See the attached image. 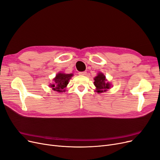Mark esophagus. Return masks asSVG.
<instances>
[{
	"mask_svg": "<svg viewBox=\"0 0 160 160\" xmlns=\"http://www.w3.org/2000/svg\"><path fill=\"white\" fill-rule=\"evenodd\" d=\"M87 72H79V75H86Z\"/></svg>",
	"mask_w": 160,
	"mask_h": 160,
	"instance_id": "esophagus-1",
	"label": "esophagus"
}]
</instances>
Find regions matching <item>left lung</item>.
<instances>
[{"label":"left lung","instance_id":"1","mask_svg":"<svg viewBox=\"0 0 160 160\" xmlns=\"http://www.w3.org/2000/svg\"><path fill=\"white\" fill-rule=\"evenodd\" d=\"M94 84L97 87V92H105L110 88V84L106 81V76L102 73H98V75L94 78Z\"/></svg>","mask_w":160,"mask_h":160}]
</instances>
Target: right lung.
<instances>
[{"instance_id": "obj_1", "label": "right lung", "mask_w": 160, "mask_h": 160, "mask_svg": "<svg viewBox=\"0 0 160 160\" xmlns=\"http://www.w3.org/2000/svg\"><path fill=\"white\" fill-rule=\"evenodd\" d=\"M73 74H65L59 73L57 74L56 78L54 79V83L51 84L50 87L52 88L54 91L62 92H64L65 88L68 84V81L71 79Z\"/></svg>"}]
</instances>
